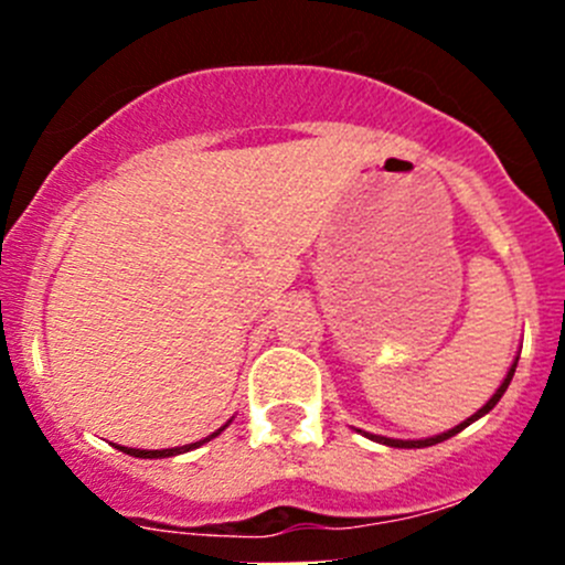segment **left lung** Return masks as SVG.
<instances>
[{
	"mask_svg": "<svg viewBox=\"0 0 565 565\" xmlns=\"http://www.w3.org/2000/svg\"><path fill=\"white\" fill-rule=\"evenodd\" d=\"M514 372H516V363L514 366H511V372L505 374V380H503V385H500L498 388V393H494L492 398H489L487 404H483L481 409H478L476 415H472V418H467L465 424H459V426H454L451 431H443V435H437V437H426V440H391V437H374V435H369L372 437V440H377V443H383V446H393V448H426V446H437V443H443V440H448V437H454V435H459L461 429H465V426H470L472 420H478L481 418V415H487L489 409L494 407V404L500 402V396H503L505 393V388H509V383H511V377H514Z\"/></svg>",
	"mask_w": 565,
	"mask_h": 565,
	"instance_id": "obj_1",
	"label": "left lung"
}]
</instances>
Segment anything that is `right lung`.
<instances>
[{"label":"right lung","instance_id":"right-lung-1","mask_svg":"<svg viewBox=\"0 0 565 565\" xmlns=\"http://www.w3.org/2000/svg\"><path fill=\"white\" fill-rule=\"evenodd\" d=\"M221 431H224V429H218V431H215V435H221ZM215 435H210L207 440H213ZM207 440L191 443V446H182V448H163V451H141V448H122V446H117V448H119V451H122V454H130V457H141V459H161V457H174V454L193 451V448H199V446H202V443H207Z\"/></svg>","mask_w":565,"mask_h":565}]
</instances>
